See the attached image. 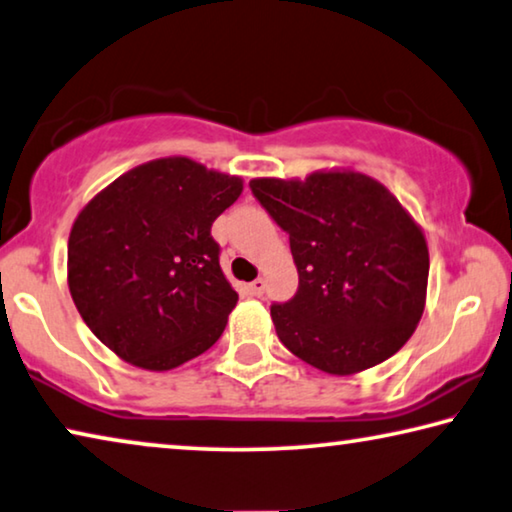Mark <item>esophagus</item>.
Returning <instances> with one entry per match:
<instances>
[{
  "instance_id": "34e87169",
  "label": "esophagus",
  "mask_w": 512,
  "mask_h": 512,
  "mask_svg": "<svg viewBox=\"0 0 512 512\" xmlns=\"http://www.w3.org/2000/svg\"><path fill=\"white\" fill-rule=\"evenodd\" d=\"M247 290H249V295H254V297H261V295L265 293V281H263V279H256V281H251L249 286H247Z\"/></svg>"
}]
</instances>
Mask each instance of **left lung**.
<instances>
[{"label":"left lung","instance_id":"obj_1","mask_svg":"<svg viewBox=\"0 0 512 512\" xmlns=\"http://www.w3.org/2000/svg\"><path fill=\"white\" fill-rule=\"evenodd\" d=\"M249 187L288 233L300 274L297 293L270 306L279 341L332 375L396 355L423 316L430 270L426 238L396 196L357 171Z\"/></svg>","mask_w":512,"mask_h":512}]
</instances>
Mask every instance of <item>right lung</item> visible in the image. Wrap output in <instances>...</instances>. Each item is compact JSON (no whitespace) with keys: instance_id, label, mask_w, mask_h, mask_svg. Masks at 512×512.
<instances>
[{"instance_id":"obj_1","label":"right lung","mask_w":512,"mask_h":512,"mask_svg":"<svg viewBox=\"0 0 512 512\" xmlns=\"http://www.w3.org/2000/svg\"><path fill=\"white\" fill-rule=\"evenodd\" d=\"M240 192L238 176L162 157L116 178L77 215L70 295L109 350L146 371H169L215 345L238 293L210 229Z\"/></svg>"}]
</instances>
